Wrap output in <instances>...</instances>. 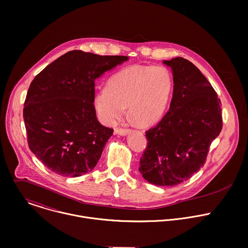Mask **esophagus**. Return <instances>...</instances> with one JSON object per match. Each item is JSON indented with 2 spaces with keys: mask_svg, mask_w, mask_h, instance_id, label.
Returning a JSON list of instances; mask_svg holds the SVG:
<instances>
[{
  "mask_svg": "<svg viewBox=\"0 0 248 248\" xmlns=\"http://www.w3.org/2000/svg\"><path fill=\"white\" fill-rule=\"evenodd\" d=\"M129 132H130V130L127 129V128H116L115 131H114V134H119V135H122V136H125Z\"/></svg>",
  "mask_w": 248,
  "mask_h": 248,
  "instance_id": "obj_1",
  "label": "esophagus"
}]
</instances>
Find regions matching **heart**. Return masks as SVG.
Wrapping results in <instances>:
<instances>
[{"mask_svg": "<svg viewBox=\"0 0 248 248\" xmlns=\"http://www.w3.org/2000/svg\"><path fill=\"white\" fill-rule=\"evenodd\" d=\"M172 91L169 71L161 66H132L109 80L108 88L96 89L93 103L98 118L106 125L115 124L128 113L141 124L158 120L167 108Z\"/></svg>", "mask_w": 248, "mask_h": 248, "instance_id": "heart-1", "label": "heart"}]
</instances>
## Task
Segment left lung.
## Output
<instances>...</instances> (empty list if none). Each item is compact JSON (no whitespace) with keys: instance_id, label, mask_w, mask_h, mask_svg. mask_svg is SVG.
I'll return each mask as SVG.
<instances>
[{"instance_id":"1","label":"left lung","mask_w":248,"mask_h":248,"mask_svg":"<svg viewBox=\"0 0 248 248\" xmlns=\"http://www.w3.org/2000/svg\"><path fill=\"white\" fill-rule=\"evenodd\" d=\"M171 68L170 111L146 131L148 146L140 161L143 178L156 186H175L198 172L211 142L222 129L221 101L202 72L189 60H163Z\"/></svg>"}]
</instances>
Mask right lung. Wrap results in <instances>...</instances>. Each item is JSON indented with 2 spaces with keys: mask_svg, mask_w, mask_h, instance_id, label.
I'll return each mask as SVG.
<instances>
[{
  "mask_svg": "<svg viewBox=\"0 0 248 248\" xmlns=\"http://www.w3.org/2000/svg\"><path fill=\"white\" fill-rule=\"evenodd\" d=\"M127 60L72 50L35 77L23 119L30 150L49 170L78 177L95 168L114 130L96 118L94 81Z\"/></svg>",
  "mask_w": 248,
  "mask_h": 248,
  "instance_id": "obj_1",
  "label": "right lung"
}]
</instances>
